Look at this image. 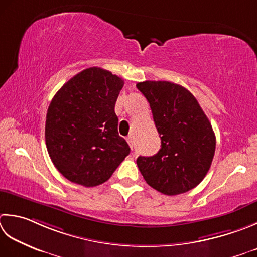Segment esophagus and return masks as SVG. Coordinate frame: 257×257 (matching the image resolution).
I'll use <instances>...</instances> for the list:
<instances>
[{"mask_svg": "<svg viewBox=\"0 0 257 257\" xmlns=\"http://www.w3.org/2000/svg\"><path fill=\"white\" fill-rule=\"evenodd\" d=\"M125 139H127V143L129 144V146H130V148H134V140H133V136H128V137L127 138H125Z\"/></svg>", "mask_w": 257, "mask_h": 257, "instance_id": "obj_1", "label": "esophagus"}]
</instances>
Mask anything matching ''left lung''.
<instances>
[{
  "label": "left lung",
  "mask_w": 257,
  "mask_h": 257,
  "mask_svg": "<svg viewBox=\"0 0 257 257\" xmlns=\"http://www.w3.org/2000/svg\"><path fill=\"white\" fill-rule=\"evenodd\" d=\"M137 88L148 100L162 148L139 156L137 166L150 187L174 196L195 188L212 165L216 138L212 124L187 89L169 81H144Z\"/></svg>",
  "instance_id": "left-lung-1"
}]
</instances>
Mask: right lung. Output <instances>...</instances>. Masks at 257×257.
I'll use <instances>...</instances> for the list:
<instances>
[{
	"instance_id": "add662e5",
	"label": "right lung",
	"mask_w": 257,
	"mask_h": 257,
	"mask_svg": "<svg viewBox=\"0 0 257 257\" xmlns=\"http://www.w3.org/2000/svg\"><path fill=\"white\" fill-rule=\"evenodd\" d=\"M123 80L92 67L75 74L55 93L45 119V145L65 178L94 187L111 177L130 153L118 134L114 105Z\"/></svg>"
}]
</instances>
